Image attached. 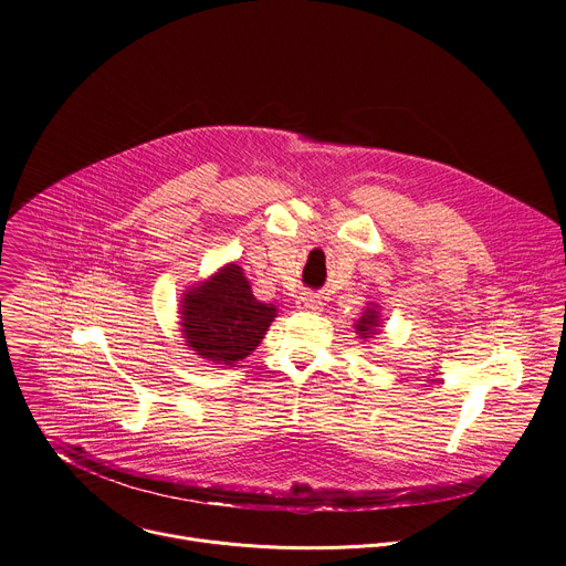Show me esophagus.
<instances>
[{
    "label": "esophagus",
    "mask_w": 566,
    "mask_h": 566,
    "mask_svg": "<svg viewBox=\"0 0 566 566\" xmlns=\"http://www.w3.org/2000/svg\"><path fill=\"white\" fill-rule=\"evenodd\" d=\"M297 308L315 313V311L322 308V300H319L315 293H300V297H297Z\"/></svg>",
    "instance_id": "1"
}]
</instances>
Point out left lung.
<instances>
[{"label":"left lung","mask_w":566,"mask_h":566,"mask_svg":"<svg viewBox=\"0 0 566 566\" xmlns=\"http://www.w3.org/2000/svg\"><path fill=\"white\" fill-rule=\"evenodd\" d=\"M380 327V315H378V308L376 306H369L363 311V315L356 319V334L367 340V338H374L376 332Z\"/></svg>","instance_id":"obj_1"}]
</instances>
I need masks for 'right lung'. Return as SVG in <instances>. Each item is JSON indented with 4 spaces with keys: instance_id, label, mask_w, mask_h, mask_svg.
Returning <instances> with one entry per match:
<instances>
[{
    "instance_id": "obj_1",
    "label": "right lung",
    "mask_w": 566,
    "mask_h": 566,
    "mask_svg": "<svg viewBox=\"0 0 566 566\" xmlns=\"http://www.w3.org/2000/svg\"><path fill=\"white\" fill-rule=\"evenodd\" d=\"M277 308L253 295L244 269L226 264L181 300L186 345L217 365H234L251 356L266 336Z\"/></svg>"
}]
</instances>
